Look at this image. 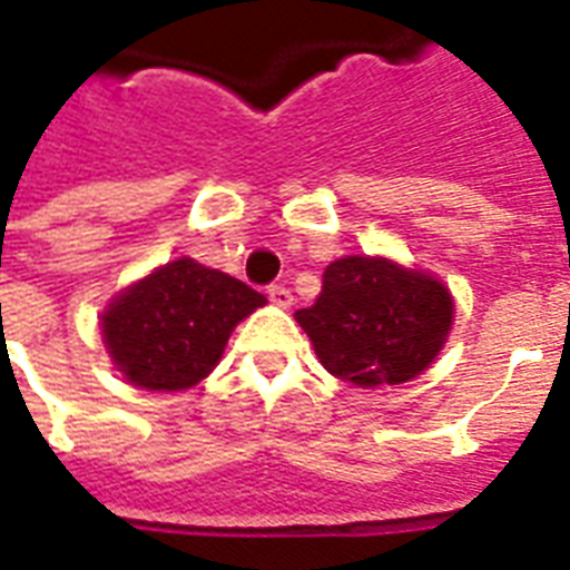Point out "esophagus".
I'll use <instances>...</instances> for the list:
<instances>
[{
	"label": "esophagus",
	"mask_w": 570,
	"mask_h": 570,
	"mask_svg": "<svg viewBox=\"0 0 570 570\" xmlns=\"http://www.w3.org/2000/svg\"><path fill=\"white\" fill-rule=\"evenodd\" d=\"M268 298H272V305H277V307L293 305V293H289V289H286V286H281V284L268 286Z\"/></svg>",
	"instance_id": "esophagus-1"
}]
</instances>
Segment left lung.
Instances as JSON below:
<instances>
[{"mask_svg": "<svg viewBox=\"0 0 570 570\" xmlns=\"http://www.w3.org/2000/svg\"><path fill=\"white\" fill-rule=\"evenodd\" d=\"M453 314L435 274L362 253L328 265L323 293L296 320L328 374L377 390L423 374L444 350Z\"/></svg>", "mask_w": 570, "mask_h": 570, "instance_id": "8db88e82", "label": "left lung"}]
</instances>
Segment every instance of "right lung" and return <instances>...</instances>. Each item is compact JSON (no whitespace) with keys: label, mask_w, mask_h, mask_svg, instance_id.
<instances>
[{"label":"right lung","mask_w":570,"mask_h":570,"mask_svg":"<svg viewBox=\"0 0 570 570\" xmlns=\"http://www.w3.org/2000/svg\"><path fill=\"white\" fill-rule=\"evenodd\" d=\"M263 305V293L180 256L120 289L99 328L124 381L138 390L180 392L208 377L232 328Z\"/></svg>","instance_id":"obj_1"}]
</instances>
